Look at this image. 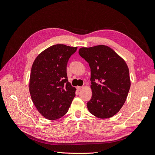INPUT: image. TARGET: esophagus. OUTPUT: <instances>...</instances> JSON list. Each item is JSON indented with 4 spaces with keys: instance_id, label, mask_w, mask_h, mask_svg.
<instances>
[{
    "instance_id": "34e87169",
    "label": "esophagus",
    "mask_w": 155,
    "mask_h": 155,
    "mask_svg": "<svg viewBox=\"0 0 155 155\" xmlns=\"http://www.w3.org/2000/svg\"><path fill=\"white\" fill-rule=\"evenodd\" d=\"M81 89H82V87H81V86H78V87H77V90H78V91H80Z\"/></svg>"
}]
</instances>
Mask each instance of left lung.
I'll return each instance as SVG.
<instances>
[{"label": "left lung", "instance_id": "8db88e82", "mask_svg": "<svg viewBox=\"0 0 155 155\" xmlns=\"http://www.w3.org/2000/svg\"><path fill=\"white\" fill-rule=\"evenodd\" d=\"M79 54L91 69L92 97L87 103L88 110L100 119L113 117L124 104L130 87L126 62L104 45L83 47Z\"/></svg>", "mask_w": 155, "mask_h": 155}]
</instances>
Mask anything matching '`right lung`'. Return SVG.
<instances>
[{"label":"right lung","instance_id":"1","mask_svg":"<svg viewBox=\"0 0 155 155\" xmlns=\"http://www.w3.org/2000/svg\"><path fill=\"white\" fill-rule=\"evenodd\" d=\"M78 47L57 44L40 54L33 64L29 93L35 106L46 119L56 120L68 112L76 88L68 81L67 64Z\"/></svg>","mask_w":155,"mask_h":155}]
</instances>
